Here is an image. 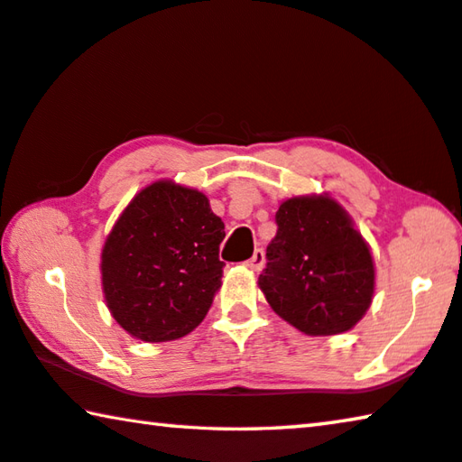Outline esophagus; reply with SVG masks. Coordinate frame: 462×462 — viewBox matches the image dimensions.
Returning a JSON list of instances; mask_svg holds the SVG:
<instances>
[{
    "label": "esophagus",
    "mask_w": 462,
    "mask_h": 462,
    "mask_svg": "<svg viewBox=\"0 0 462 462\" xmlns=\"http://www.w3.org/2000/svg\"><path fill=\"white\" fill-rule=\"evenodd\" d=\"M263 263H266V255H263V249H255L252 258L245 262V266L249 270H254V272H260L263 268Z\"/></svg>",
    "instance_id": "obj_1"
}]
</instances>
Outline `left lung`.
Here are the masks:
<instances>
[{
	"instance_id": "1",
	"label": "left lung",
	"mask_w": 462,
	"mask_h": 462,
	"mask_svg": "<svg viewBox=\"0 0 462 462\" xmlns=\"http://www.w3.org/2000/svg\"><path fill=\"white\" fill-rule=\"evenodd\" d=\"M276 225L258 278L274 313L307 336L352 329L374 294L373 254L352 217L329 194H307L282 200Z\"/></svg>"
}]
</instances>
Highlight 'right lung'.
Returning a JSON list of instances; mask_svg holds the SVG:
<instances>
[{
  "mask_svg": "<svg viewBox=\"0 0 462 462\" xmlns=\"http://www.w3.org/2000/svg\"><path fill=\"white\" fill-rule=\"evenodd\" d=\"M225 223L207 194L157 180L134 194L104 241L102 291L126 334L157 344L184 337L207 317L223 266Z\"/></svg>",
  "mask_w": 462,
  "mask_h": 462,
  "instance_id": "add662e5",
  "label": "right lung"
}]
</instances>
